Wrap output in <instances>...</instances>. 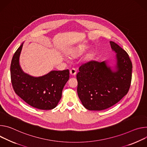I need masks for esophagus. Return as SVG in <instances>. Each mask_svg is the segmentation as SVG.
<instances>
[{"instance_id":"1","label":"esophagus","mask_w":147,"mask_h":147,"mask_svg":"<svg viewBox=\"0 0 147 147\" xmlns=\"http://www.w3.org/2000/svg\"><path fill=\"white\" fill-rule=\"evenodd\" d=\"M70 74H71V75H73V76L75 75L76 74V69L74 68H72V69L70 70Z\"/></svg>"}]
</instances>
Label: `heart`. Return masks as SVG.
Returning <instances> with one entry per match:
<instances>
[{
	"mask_svg": "<svg viewBox=\"0 0 147 147\" xmlns=\"http://www.w3.org/2000/svg\"><path fill=\"white\" fill-rule=\"evenodd\" d=\"M85 47H82L81 48H80L79 49H78V50L77 51L76 53H77L78 54H81V53H82L84 52V51L85 50Z\"/></svg>",
	"mask_w": 147,
	"mask_h": 147,
	"instance_id": "obj_1",
	"label": "heart"
}]
</instances>
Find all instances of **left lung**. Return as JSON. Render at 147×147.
<instances>
[{
	"instance_id": "8db88e82",
	"label": "left lung",
	"mask_w": 147,
	"mask_h": 147,
	"mask_svg": "<svg viewBox=\"0 0 147 147\" xmlns=\"http://www.w3.org/2000/svg\"><path fill=\"white\" fill-rule=\"evenodd\" d=\"M117 53V68L111 71L105 61H89L79 68L77 92L83 106L89 110H102L115 105L126 95L132 78V62L119 45L110 42Z\"/></svg>"
}]
</instances>
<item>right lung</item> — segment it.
I'll use <instances>...</instances> for the list:
<instances>
[{"instance_id":"1","label":"right lung","mask_w":147,"mask_h":147,"mask_svg":"<svg viewBox=\"0 0 147 147\" xmlns=\"http://www.w3.org/2000/svg\"><path fill=\"white\" fill-rule=\"evenodd\" d=\"M23 44L12 58L10 77L15 93L31 106L41 110L55 108L62 97V89L69 78V71H53L38 78L24 74L19 65Z\"/></svg>"}]
</instances>
